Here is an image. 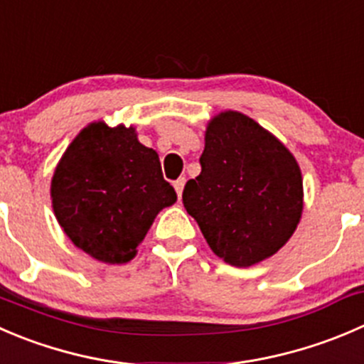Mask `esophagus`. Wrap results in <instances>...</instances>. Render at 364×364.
Wrapping results in <instances>:
<instances>
[{"label": "esophagus", "instance_id": "34e87169", "mask_svg": "<svg viewBox=\"0 0 364 364\" xmlns=\"http://www.w3.org/2000/svg\"><path fill=\"white\" fill-rule=\"evenodd\" d=\"M185 183H186L185 178H179L174 181V188H176V192H178V197H181L183 188H185Z\"/></svg>", "mask_w": 364, "mask_h": 364}]
</instances>
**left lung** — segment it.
<instances>
[{
	"instance_id": "1",
	"label": "left lung",
	"mask_w": 364,
	"mask_h": 364,
	"mask_svg": "<svg viewBox=\"0 0 364 364\" xmlns=\"http://www.w3.org/2000/svg\"><path fill=\"white\" fill-rule=\"evenodd\" d=\"M200 174L183 204L218 257L250 267L274 256L301 220L302 174L294 154L240 112L208 122Z\"/></svg>"
}]
</instances>
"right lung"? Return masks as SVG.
I'll return each instance as SVG.
<instances>
[{
  "instance_id": "add662e5",
  "label": "right lung",
  "mask_w": 364,
  "mask_h": 364,
  "mask_svg": "<svg viewBox=\"0 0 364 364\" xmlns=\"http://www.w3.org/2000/svg\"><path fill=\"white\" fill-rule=\"evenodd\" d=\"M154 149L133 126L92 122L77 133L51 179L53 211L70 242L110 264L128 263L164 208L176 203Z\"/></svg>"
}]
</instances>
